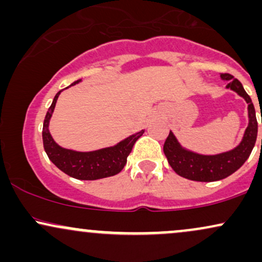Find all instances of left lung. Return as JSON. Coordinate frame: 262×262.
<instances>
[{
	"label": "left lung",
	"mask_w": 262,
	"mask_h": 262,
	"mask_svg": "<svg viewBox=\"0 0 262 262\" xmlns=\"http://www.w3.org/2000/svg\"><path fill=\"white\" fill-rule=\"evenodd\" d=\"M221 77L229 81L227 85L228 89L235 91L249 103V125L240 145L231 151L219 155H200L185 150L170 132L164 143L165 156L177 175L192 181L212 182L230 176L248 160L256 143L257 121L250 96L245 92L240 81L234 79L230 74H221Z\"/></svg>",
	"instance_id": "1"
}]
</instances>
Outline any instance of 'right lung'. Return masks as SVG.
Listing matches in <instances>:
<instances>
[{
    "instance_id": "1",
    "label": "right lung",
    "mask_w": 262,
    "mask_h": 262,
    "mask_svg": "<svg viewBox=\"0 0 262 262\" xmlns=\"http://www.w3.org/2000/svg\"><path fill=\"white\" fill-rule=\"evenodd\" d=\"M77 82L79 81H75L74 83H71V86ZM61 91H59L54 97L52 106L49 107V111L47 112L44 119L43 144L48 158L62 172L77 180H98L121 172L127 164V158L130 154L135 141L143 135L144 130L130 135L127 139L117 144L116 146L96 150V151L79 152L61 148L53 140L52 135L49 133V128H48L56 100Z\"/></svg>"
}]
</instances>
